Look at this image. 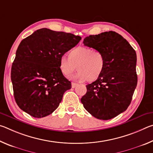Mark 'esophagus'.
Returning <instances> with one entry per match:
<instances>
[{
  "mask_svg": "<svg viewBox=\"0 0 153 153\" xmlns=\"http://www.w3.org/2000/svg\"><path fill=\"white\" fill-rule=\"evenodd\" d=\"M77 83H74V82H72V83H71V87L73 88H74L76 87V86H77Z\"/></svg>",
  "mask_w": 153,
  "mask_h": 153,
  "instance_id": "esophagus-1",
  "label": "esophagus"
}]
</instances>
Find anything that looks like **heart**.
Returning <instances> with one entry per match:
<instances>
[{
  "label": "heart",
  "instance_id": "obj_1",
  "mask_svg": "<svg viewBox=\"0 0 153 153\" xmlns=\"http://www.w3.org/2000/svg\"><path fill=\"white\" fill-rule=\"evenodd\" d=\"M69 57L60 58V69L64 75L70 76L77 69L74 76L79 80L94 82L102 74L105 67V56L101 52L91 48L77 46L69 51Z\"/></svg>",
  "mask_w": 153,
  "mask_h": 153
}]
</instances>
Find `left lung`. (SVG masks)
Masks as SVG:
<instances>
[{
    "label": "left lung",
    "instance_id": "left-lung-1",
    "mask_svg": "<svg viewBox=\"0 0 153 153\" xmlns=\"http://www.w3.org/2000/svg\"><path fill=\"white\" fill-rule=\"evenodd\" d=\"M83 43L101 52L105 67L99 78L86 85L87 92L81 102L94 117L111 120L125 111L132 99L138 82L136 51L125 38L113 31L90 35Z\"/></svg>",
    "mask_w": 153,
    "mask_h": 153
}]
</instances>
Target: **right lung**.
Segmentation results:
<instances>
[{
	"label": "right lung",
	"mask_w": 153,
	"mask_h": 153,
	"mask_svg": "<svg viewBox=\"0 0 153 153\" xmlns=\"http://www.w3.org/2000/svg\"><path fill=\"white\" fill-rule=\"evenodd\" d=\"M82 38L47 28L35 31L18 46L11 77L15 101L36 118L50 115L71 88L60 69V58Z\"/></svg>",
	"instance_id": "add662e5"
}]
</instances>
